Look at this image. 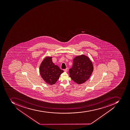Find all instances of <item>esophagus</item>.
Wrapping results in <instances>:
<instances>
[{
	"label": "esophagus",
	"mask_w": 130,
	"mask_h": 130,
	"mask_svg": "<svg viewBox=\"0 0 130 130\" xmlns=\"http://www.w3.org/2000/svg\"><path fill=\"white\" fill-rule=\"evenodd\" d=\"M63 71H64L66 72H67V69H64L63 70Z\"/></svg>",
	"instance_id": "1"
}]
</instances>
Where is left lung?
<instances>
[{"label": "left lung", "instance_id": "8db88e82", "mask_svg": "<svg viewBox=\"0 0 130 130\" xmlns=\"http://www.w3.org/2000/svg\"><path fill=\"white\" fill-rule=\"evenodd\" d=\"M73 67L69 71L70 77L78 84L88 79L93 71V65L89 57L84 55L76 57L73 60Z\"/></svg>", "mask_w": 130, "mask_h": 130}]
</instances>
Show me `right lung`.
<instances>
[{
    "mask_svg": "<svg viewBox=\"0 0 130 130\" xmlns=\"http://www.w3.org/2000/svg\"><path fill=\"white\" fill-rule=\"evenodd\" d=\"M63 72L53 62L52 57H45L40 67L42 78L46 84L50 85L55 84Z\"/></svg>",
    "mask_w": 130,
    "mask_h": 130,
    "instance_id": "add662e5",
    "label": "right lung"
}]
</instances>
